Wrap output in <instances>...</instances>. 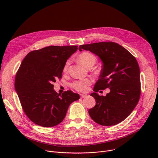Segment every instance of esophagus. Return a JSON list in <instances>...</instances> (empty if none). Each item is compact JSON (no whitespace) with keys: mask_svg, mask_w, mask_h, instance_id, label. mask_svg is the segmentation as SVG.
<instances>
[{"mask_svg":"<svg viewBox=\"0 0 158 158\" xmlns=\"http://www.w3.org/2000/svg\"><path fill=\"white\" fill-rule=\"evenodd\" d=\"M80 95H81V98H85V97L87 96L86 94H80Z\"/></svg>","mask_w":158,"mask_h":158,"instance_id":"34e87169","label":"esophagus"}]
</instances>
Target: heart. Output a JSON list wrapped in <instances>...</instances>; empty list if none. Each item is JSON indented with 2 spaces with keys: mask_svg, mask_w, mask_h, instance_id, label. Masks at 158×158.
I'll return each instance as SVG.
<instances>
[{
  "mask_svg": "<svg viewBox=\"0 0 158 158\" xmlns=\"http://www.w3.org/2000/svg\"><path fill=\"white\" fill-rule=\"evenodd\" d=\"M79 62L86 67L93 66L96 62V57L91 52L84 51L81 52L78 57ZM70 64V60H67L63 67V71L67 72ZM91 79H85L82 80L75 81L71 84V87L79 92H86L88 89V86L92 84Z\"/></svg>",
  "mask_w": 158,
  "mask_h": 158,
  "instance_id": "1",
  "label": "heart"
}]
</instances>
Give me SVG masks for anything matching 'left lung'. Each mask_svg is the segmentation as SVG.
Masks as SVG:
<instances>
[{
    "label": "left lung",
    "mask_w": 158,
    "mask_h": 158,
    "mask_svg": "<svg viewBox=\"0 0 158 158\" xmlns=\"http://www.w3.org/2000/svg\"><path fill=\"white\" fill-rule=\"evenodd\" d=\"M89 51L98 56L103 64L99 79L91 94L96 106L89 110L96 123L110 126L128 117L138 104L141 95L140 71L137 60L127 50L114 42L81 45L79 51ZM110 89L106 97L97 93Z\"/></svg>",
    "instance_id": "left-lung-1"
}]
</instances>
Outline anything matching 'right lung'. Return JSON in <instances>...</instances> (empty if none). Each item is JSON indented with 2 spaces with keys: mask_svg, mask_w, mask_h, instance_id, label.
<instances>
[{
  "mask_svg": "<svg viewBox=\"0 0 158 158\" xmlns=\"http://www.w3.org/2000/svg\"><path fill=\"white\" fill-rule=\"evenodd\" d=\"M77 46H51L30 52L15 77V89L24 113L34 123L54 127L65 117L69 105L80 96L72 91L57 93L53 83L62 76L64 65Z\"/></svg>",
  "mask_w": 158,
  "mask_h": 158,
  "instance_id": "right-lung-1",
  "label": "right lung"
}]
</instances>
